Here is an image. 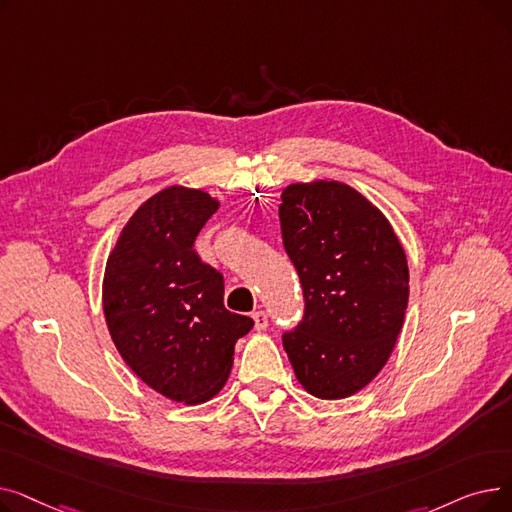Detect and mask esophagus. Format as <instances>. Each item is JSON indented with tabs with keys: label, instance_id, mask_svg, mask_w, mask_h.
Here are the masks:
<instances>
[{
	"label": "esophagus",
	"instance_id": "esophagus-1",
	"mask_svg": "<svg viewBox=\"0 0 512 512\" xmlns=\"http://www.w3.org/2000/svg\"><path fill=\"white\" fill-rule=\"evenodd\" d=\"M253 321H255V330L257 332H263L267 328V324H270V319H267L265 311H255L253 313Z\"/></svg>",
	"mask_w": 512,
	"mask_h": 512
}]
</instances>
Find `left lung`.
I'll return each mask as SVG.
<instances>
[{
    "label": "left lung",
    "mask_w": 512,
    "mask_h": 512,
    "mask_svg": "<svg viewBox=\"0 0 512 512\" xmlns=\"http://www.w3.org/2000/svg\"><path fill=\"white\" fill-rule=\"evenodd\" d=\"M280 226L305 299L299 326L282 336L294 375L317 398L351 396L380 373L402 330L405 249L384 213L336 180L286 186Z\"/></svg>",
    "instance_id": "8db88e82"
}]
</instances>
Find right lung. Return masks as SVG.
<instances>
[{"label": "right lung", "instance_id": "obj_1", "mask_svg": "<svg viewBox=\"0 0 512 512\" xmlns=\"http://www.w3.org/2000/svg\"><path fill=\"white\" fill-rule=\"evenodd\" d=\"M220 203L170 186L124 226L103 276V313L126 365L155 392L197 405L226 384L253 319L224 307V276L195 238Z\"/></svg>", "mask_w": 512, "mask_h": 512}]
</instances>
